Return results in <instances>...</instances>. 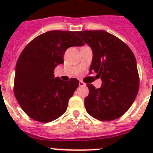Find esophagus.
Returning <instances> with one entry per match:
<instances>
[{
  "instance_id": "obj_1",
  "label": "esophagus",
  "mask_w": 153,
  "mask_h": 153,
  "mask_svg": "<svg viewBox=\"0 0 153 153\" xmlns=\"http://www.w3.org/2000/svg\"><path fill=\"white\" fill-rule=\"evenodd\" d=\"M79 86H86V83H83V81H79Z\"/></svg>"
}]
</instances>
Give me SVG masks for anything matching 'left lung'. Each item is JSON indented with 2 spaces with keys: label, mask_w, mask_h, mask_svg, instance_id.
Returning <instances> with one entry per match:
<instances>
[{
  "label": "left lung",
  "mask_w": 153,
  "mask_h": 153,
  "mask_svg": "<svg viewBox=\"0 0 153 153\" xmlns=\"http://www.w3.org/2000/svg\"><path fill=\"white\" fill-rule=\"evenodd\" d=\"M93 50L90 73L102 79L97 89L88 83L84 100L86 112L100 121L117 120L129 109L140 87V76L134 54L123 40L104 30L76 31Z\"/></svg>",
  "instance_id": "1"
}]
</instances>
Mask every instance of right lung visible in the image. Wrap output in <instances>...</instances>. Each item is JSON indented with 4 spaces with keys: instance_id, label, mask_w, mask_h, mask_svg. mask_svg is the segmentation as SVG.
<instances>
[{
    "instance_id": "1",
    "label": "right lung",
    "mask_w": 153,
    "mask_h": 153,
    "mask_svg": "<svg viewBox=\"0 0 153 153\" xmlns=\"http://www.w3.org/2000/svg\"><path fill=\"white\" fill-rule=\"evenodd\" d=\"M76 32L42 33L25 47L17 60L14 96L24 113L36 121L49 123L62 116L79 86L76 78L63 81L53 74L56 66L63 63L67 49L84 45Z\"/></svg>"
}]
</instances>
